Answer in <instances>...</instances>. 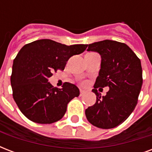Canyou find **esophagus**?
<instances>
[{"instance_id":"34e87169","label":"esophagus","mask_w":152,"mask_h":152,"mask_svg":"<svg viewBox=\"0 0 152 152\" xmlns=\"http://www.w3.org/2000/svg\"><path fill=\"white\" fill-rule=\"evenodd\" d=\"M85 94V91L83 90H80V96H83V95Z\"/></svg>"}]
</instances>
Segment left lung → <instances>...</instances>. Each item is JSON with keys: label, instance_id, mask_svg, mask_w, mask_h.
Returning <instances> with one entry per match:
<instances>
[{"label": "left lung", "instance_id": "left-lung-1", "mask_svg": "<svg viewBox=\"0 0 152 152\" xmlns=\"http://www.w3.org/2000/svg\"><path fill=\"white\" fill-rule=\"evenodd\" d=\"M88 46V51L99 53L101 67L92 90L96 102L86 109V117L94 126L113 129L124 122L137 106L143 84L141 62L122 42L106 39ZM105 86L109 91L102 96L97 88Z\"/></svg>", "mask_w": 152, "mask_h": 152}]
</instances>
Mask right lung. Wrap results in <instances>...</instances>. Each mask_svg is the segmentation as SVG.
<instances>
[{
	"mask_svg": "<svg viewBox=\"0 0 152 152\" xmlns=\"http://www.w3.org/2000/svg\"><path fill=\"white\" fill-rule=\"evenodd\" d=\"M88 45L66 46L50 39H40L23 46L13 61L11 85L13 99L29 120L52 124L63 118L67 105L80 95L75 84L53 88L48 81L52 72L64 70L72 56L80 54Z\"/></svg>",
	"mask_w": 152,
	"mask_h": 152,
	"instance_id": "right-lung-1",
	"label": "right lung"
}]
</instances>
